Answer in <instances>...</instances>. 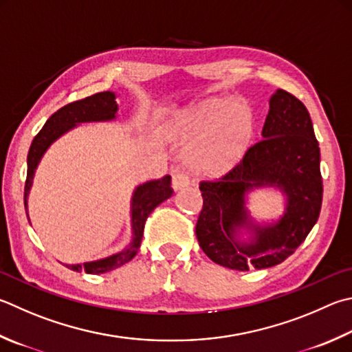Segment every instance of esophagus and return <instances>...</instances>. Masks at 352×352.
I'll use <instances>...</instances> for the list:
<instances>
[{"mask_svg":"<svg viewBox=\"0 0 352 352\" xmlns=\"http://www.w3.org/2000/svg\"><path fill=\"white\" fill-rule=\"evenodd\" d=\"M186 186H189L188 175H184L183 172L175 170L174 175H172V188H174V190H180Z\"/></svg>","mask_w":352,"mask_h":352,"instance_id":"1","label":"esophagus"}]
</instances>
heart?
I'll return each instance as SVG.
<instances>
[{
	"label": "heart",
	"mask_w": 352,
	"mask_h": 352,
	"mask_svg": "<svg viewBox=\"0 0 352 352\" xmlns=\"http://www.w3.org/2000/svg\"><path fill=\"white\" fill-rule=\"evenodd\" d=\"M255 118L241 101L210 98L170 118L164 126L168 142L190 148L189 169L203 177L226 174L246 154Z\"/></svg>",
	"instance_id": "b5f03b06"
}]
</instances>
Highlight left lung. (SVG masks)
Instances as JSON below:
<instances>
[{"label":"left lung","instance_id":"left-lung-1","mask_svg":"<svg viewBox=\"0 0 352 352\" xmlns=\"http://www.w3.org/2000/svg\"><path fill=\"white\" fill-rule=\"evenodd\" d=\"M258 143L219 182H201L203 209L195 234L204 254L229 270H266L282 263L308 237L320 215V148L302 101L283 89L270 98ZM274 188L284 195V214L255 221L248 195Z\"/></svg>","mask_w":352,"mask_h":352}]
</instances>
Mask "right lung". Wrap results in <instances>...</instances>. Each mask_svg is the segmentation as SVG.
Masks as SVG:
<instances>
[{
  "instance_id": "obj_1",
  "label": "right lung",
  "mask_w": 352,
  "mask_h": 352,
  "mask_svg": "<svg viewBox=\"0 0 352 352\" xmlns=\"http://www.w3.org/2000/svg\"><path fill=\"white\" fill-rule=\"evenodd\" d=\"M118 117V103L117 94L106 91L91 95L85 100L75 101V103L66 104L56 111L50 117L43 129L38 132V135L34 138L30 144L28 154V178H25L24 186V208L25 214L29 219V194L34 184V177L38 164L41 158L46 154L47 149L52 146L56 140L61 138L69 131L75 129L80 124L85 123H106V121H113ZM174 190L170 188V177L166 175L160 180H151L143 184H138L133 189L131 197V241L129 245L124 246L121 251L107 255V257L85 261V263L76 265H66L69 270L81 272L86 271L87 274H104L117 270L123 266L127 261L135 257L140 245L143 239V229L146 219L154 210L160 203L168 200L172 197ZM30 221V219H29Z\"/></svg>"
}]
</instances>
